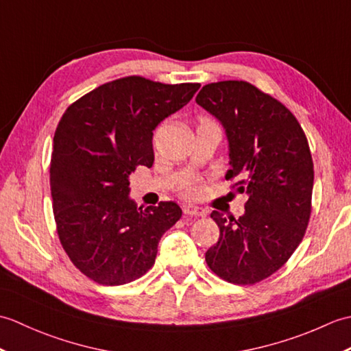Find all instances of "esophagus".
<instances>
[{
  "label": "esophagus",
  "mask_w": 351,
  "mask_h": 351,
  "mask_svg": "<svg viewBox=\"0 0 351 351\" xmlns=\"http://www.w3.org/2000/svg\"><path fill=\"white\" fill-rule=\"evenodd\" d=\"M182 211L185 215H195V217H205L206 215V210H204L202 206H197V205H184L182 206Z\"/></svg>",
  "instance_id": "34e87169"
}]
</instances>
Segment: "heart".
I'll use <instances>...</instances> for the list:
<instances>
[{
  "label": "heart",
  "instance_id": "1",
  "mask_svg": "<svg viewBox=\"0 0 351 351\" xmlns=\"http://www.w3.org/2000/svg\"><path fill=\"white\" fill-rule=\"evenodd\" d=\"M200 190H202V187H200L199 182H191L187 185V189H185V193H187L189 196H197Z\"/></svg>",
  "mask_w": 351,
  "mask_h": 351
}]
</instances>
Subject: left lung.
Masks as SVG:
<instances>
[{
	"instance_id": "1",
	"label": "left lung",
	"mask_w": 351,
	"mask_h": 351,
	"mask_svg": "<svg viewBox=\"0 0 351 351\" xmlns=\"http://www.w3.org/2000/svg\"><path fill=\"white\" fill-rule=\"evenodd\" d=\"M196 102L221 123L226 180L240 178L237 190L247 195L238 219L211 213L220 237L206 264L221 279L250 285L278 271L306 232L314 189L308 138L283 104L245 81L206 84Z\"/></svg>"
}]
</instances>
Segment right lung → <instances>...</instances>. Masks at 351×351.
Listing matches in <instances>:
<instances>
[{
	"label": "right lung",
	"instance_id": "1",
	"mask_svg": "<svg viewBox=\"0 0 351 351\" xmlns=\"http://www.w3.org/2000/svg\"><path fill=\"white\" fill-rule=\"evenodd\" d=\"M199 87L126 77L84 95L58 122L49 169L57 234L73 265L101 285L141 278L181 219L175 202L138 208L130 175L152 167L154 130Z\"/></svg>",
	"mask_w": 351,
	"mask_h": 351
}]
</instances>
